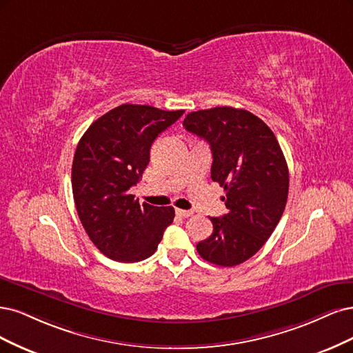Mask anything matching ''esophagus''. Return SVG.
Returning a JSON list of instances; mask_svg holds the SVG:
<instances>
[{"mask_svg": "<svg viewBox=\"0 0 353 353\" xmlns=\"http://www.w3.org/2000/svg\"><path fill=\"white\" fill-rule=\"evenodd\" d=\"M176 214L179 215V217H181V219H188V217H190V215H193V212L192 211H188V210H176Z\"/></svg>", "mask_w": 353, "mask_h": 353, "instance_id": "obj_1", "label": "esophagus"}]
</instances>
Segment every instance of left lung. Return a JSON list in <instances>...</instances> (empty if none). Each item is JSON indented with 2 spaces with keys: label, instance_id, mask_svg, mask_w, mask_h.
Masks as SVG:
<instances>
[{
  "label": "left lung",
  "instance_id": "8db88e82",
  "mask_svg": "<svg viewBox=\"0 0 353 353\" xmlns=\"http://www.w3.org/2000/svg\"><path fill=\"white\" fill-rule=\"evenodd\" d=\"M183 126L212 152L211 179L224 188L227 214L211 217L212 233L196 245L215 265L234 267L254 256L279 224L289 193V168L274 133L246 110L192 111Z\"/></svg>",
  "mask_w": 353,
  "mask_h": 353
}]
</instances>
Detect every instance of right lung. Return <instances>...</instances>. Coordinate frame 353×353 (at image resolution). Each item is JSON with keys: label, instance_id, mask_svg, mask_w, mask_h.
I'll return each instance as SVG.
<instances>
[{"label": "right lung", "instance_id": "obj_1", "mask_svg": "<svg viewBox=\"0 0 353 353\" xmlns=\"http://www.w3.org/2000/svg\"><path fill=\"white\" fill-rule=\"evenodd\" d=\"M183 112L123 104L95 120L79 141L73 198L83 229L105 256L120 263L146 259L173 223V207L141 205L129 190L150 163L157 136Z\"/></svg>", "mask_w": 353, "mask_h": 353}]
</instances>
